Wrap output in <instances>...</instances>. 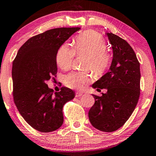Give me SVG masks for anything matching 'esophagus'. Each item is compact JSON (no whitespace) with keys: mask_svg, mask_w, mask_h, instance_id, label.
<instances>
[{"mask_svg":"<svg viewBox=\"0 0 156 156\" xmlns=\"http://www.w3.org/2000/svg\"><path fill=\"white\" fill-rule=\"evenodd\" d=\"M82 95H83V94H82V93H80V92L77 91L76 93V97H80V96H81Z\"/></svg>","mask_w":156,"mask_h":156,"instance_id":"34e87169","label":"esophagus"}]
</instances>
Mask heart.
I'll return each mask as SVG.
<instances>
[{
  "label": "heart",
  "instance_id": "b5f03b06",
  "mask_svg": "<svg viewBox=\"0 0 156 156\" xmlns=\"http://www.w3.org/2000/svg\"><path fill=\"white\" fill-rule=\"evenodd\" d=\"M105 39L95 31L88 30L77 35L73 40V48L63 44L56 55L58 66L64 70L71 68L76 54H86L85 68H90L97 76L103 74L111 62V55L106 50ZM93 74L90 70L73 71L67 75L65 84L72 89L82 90L91 81Z\"/></svg>",
  "mask_w": 156,
  "mask_h": 156
}]
</instances>
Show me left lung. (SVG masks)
Listing matches in <instances>:
<instances>
[{
	"label": "left lung",
	"instance_id": "8db88e82",
	"mask_svg": "<svg viewBox=\"0 0 156 156\" xmlns=\"http://www.w3.org/2000/svg\"><path fill=\"white\" fill-rule=\"evenodd\" d=\"M113 50L109 72L92 85L94 88H106L101 96L93 94L95 103L88 112L94 127L111 133L119 129L135 110L140 96V70L133 49L117 35L106 33Z\"/></svg>",
	"mask_w": 156,
	"mask_h": 156
}]
</instances>
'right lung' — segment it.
<instances>
[{
  "mask_svg": "<svg viewBox=\"0 0 156 156\" xmlns=\"http://www.w3.org/2000/svg\"><path fill=\"white\" fill-rule=\"evenodd\" d=\"M80 29L56 28L31 37L13 62L14 103L25 121L39 132L50 133L60 128L64 120V104L75 97L70 88L62 87L54 92L47 82L57 73L58 49Z\"/></svg>",
  "mask_w": 156,
  "mask_h": 156,
  "instance_id": "obj_1",
  "label": "right lung"
}]
</instances>
